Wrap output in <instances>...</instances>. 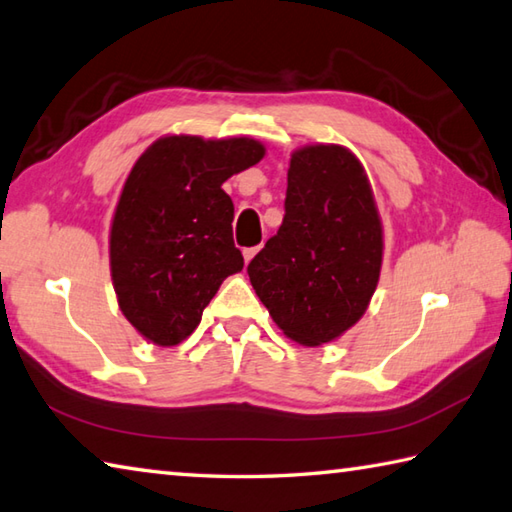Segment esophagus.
<instances>
[{"label":"esophagus","mask_w":512,"mask_h":512,"mask_svg":"<svg viewBox=\"0 0 512 512\" xmlns=\"http://www.w3.org/2000/svg\"><path fill=\"white\" fill-rule=\"evenodd\" d=\"M257 253H259V246H255V248H244V262L248 264L250 259H253Z\"/></svg>","instance_id":"34e87169"}]
</instances>
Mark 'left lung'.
Masks as SVG:
<instances>
[{"mask_svg": "<svg viewBox=\"0 0 512 512\" xmlns=\"http://www.w3.org/2000/svg\"><path fill=\"white\" fill-rule=\"evenodd\" d=\"M284 208L248 277L286 337L322 346L366 313L382 273V219L362 162L337 144L290 155Z\"/></svg>", "mask_w": 512, "mask_h": 512, "instance_id": "1", "label": "left lung"}]
</instances>
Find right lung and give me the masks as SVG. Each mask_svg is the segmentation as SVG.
I'll return each instance as SVG.
<instances>
[{
	"label": "right lung",
	"instance_id": "obj_1",
	"mask_svg": "<svg viewBox=\"0 0 512 512\" xmlns=\"http://www.w3.org/2000/svg\"><path fill=\"white\" fill-rule=\"evenodd\" d=\"M264 155L250 137L166 135L128 173L110 224V277L119 310L148 342H184L224 279L244 268L222 184Z\"/></svg>",
	"mask_w": 512,
	"mask_h": 512
}]
</instances>
